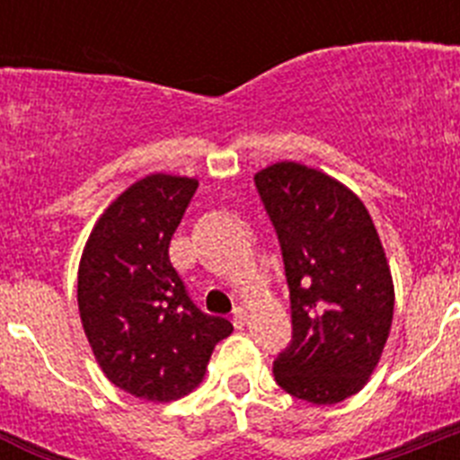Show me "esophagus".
<instances>
[{
  "mask_svg": "<svg viewBox=\"0 0 460 460\" xmlns=\"http://www.w3.org/2000/svg\"><path fill=\"white\" fill-rule=\"evenodd\" d=\"M233 324H234V327H239V329L246 324V311H243V308H234V311H233Z\"/></svg>",
  "mask_w": 460,
  "mask_h": 460,
  "instance_id": "34e87169",
  "label": "esophagus"
}]
</instances>
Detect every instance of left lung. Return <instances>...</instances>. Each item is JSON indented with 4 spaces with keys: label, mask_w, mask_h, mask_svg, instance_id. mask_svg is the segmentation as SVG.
I'll list each match as a JSON object with an SVG mask.
<instances>
[{
    "label": "left lung",
    "mask_w": 460,
    "mask_h": 460,
    "mask_svg": "<svg viewBox=\"0 0 460 460\" xmlns=\"http://www.w3.org/2000/svg\"><path fill=\"white\" fill-rule=\"evenodd\" d=\"M255 189L290 288L292 341L274 377L308 403H341L368 382L394 318L392 271L371 214L348 186L295 161L260 170Z\"/></svg>",
    "instance_id": "1"
}]
</instances>
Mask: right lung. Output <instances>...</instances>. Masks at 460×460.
Returning a JSON list of instances; mask_svg holds the SVG:
<instances>
[{"mask_svg": "<svg viewBox=\"0 0 460 460\" xmlns=\"http://www.w3.org/2000/svg\"><path fill=\"white\" fill-rule=\"evenodd\" d=\"M198 181L149 174L93 226L78 270V308L92 352L115 387L170 403L202 382L226 318L190 302L170 262V239Z\"/></svg>", "mask_w": 460, "mask_h": 460, "instance_id": "1", "label": "right lung"}]
</instances>
